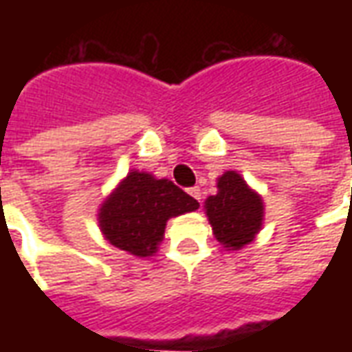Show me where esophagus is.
I'll return each instance as SVG.
<instances>
[{
	"instance_id": "1",
	"label": "esophagus",
	"mask_w": 352,
	"mask_h": 352,
	"mask_svg": "<svg viewBox=\"0 0 352 352\" xmlns=\"http://www.w3.org/2000/svg\"><path fill=\"white\" fill-rule=\"evenodd\" d=\"M188 194H190L194 199L201 201V188H199V186H192V188H188Z\"/></svg>"
}]
</instances>
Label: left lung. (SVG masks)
Returning <instances> with one entry per match:
<instances>
[{
  "label": "left lung",
  "mask_w": 352,
  "mask_h": 352,
  "mask_svg": "<svg viewBox=\"0 0 352 352\" xmlns=\"http://www.w3.org/2000/svg\"><path fill=\"white\" fill-rule=\"evenodd\" d=\"M219 192L206 199V213L217 241L228 251H239L254 241L264 222V201L249 188L237 171H226L217 181Z\"/></svg>",
  "instance_id": "1"
}]
</instances>
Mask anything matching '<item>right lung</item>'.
<instances>
[{
	"instance_id": "1",
	"label": "right lung",
	"mask_w": 352,
	"mask_h": 352,
	"mask_svg": "<svg viewBox=\"0 0 352 352\" xmlns=\"http://www.w3.org/2000/svg\"><path fill=\"white\" fill-rule=\"evenodd\" d=\"M198 207L196 199L169 179H156L133 169L101 204L98 221L109 243L138 258H146L158 251L166 222Z\"/></svg>"
}]
</instances>
